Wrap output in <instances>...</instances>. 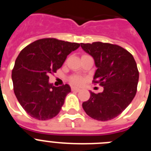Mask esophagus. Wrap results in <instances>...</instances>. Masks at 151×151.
<instances>
[{"label": "esophagus", "instance_id": "obj_1", "mask_svg": "<svg viewBox=\"0 0 151 151\" xmlns=\"http://www.w3.org/2000/svg\"><path fill=\"white\" fill-rule=\"evenodd\" d=\"M80 90H81V89L78 87H72V91H73L78 92V91H80Z\"/></svg>", "mask_w": 151, "mask_h": 151}]
</instances>
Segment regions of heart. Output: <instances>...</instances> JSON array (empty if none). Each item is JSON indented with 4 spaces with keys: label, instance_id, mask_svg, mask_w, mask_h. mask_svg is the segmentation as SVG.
<instances>
[{
    "label": "heart",
    "instance_id": "obj_1",
    "mask_svg": "<svg viewBox=\"0 0 151 151\" xmlns=\"http://www.w3.org/2000/svg\"><path fill=\"white\" fill-rule=\"evenodd\" d=\"M70 82L74 85H80L82 82V78L78 76H74L70 78Z\"/></svg>",
    "mask_w": 151,
    "mask_h": 151
}]
</instances>
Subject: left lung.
Segmentation results:
<instances>
[{
	"instance_id": "8db88e82",
	"label": "left lung",
	"mask_w": 151,
	"mask_h": 151,
	"mask_svg": "<svg viewBox=\"0 0 151 151\" xmlns=\"http://www.w3.org/2000/svg\"><path fill=\"white\" fill-rule=\"evenodd\" d=\"M81 47L94 60L97 70L93 82L104 87L98 94L90 91V98L82 103V107L92 119H113L130 104L136 94L139 73L135 60L128 50L116 45L97 41L81 43Z\"/></svg>"
}]
</instances>
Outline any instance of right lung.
I'll return each mask as SVG.
<instances>
[{
	"instance_id": "add662e5",
	"label": "right lung",
	"mask_w": 151,
	"mask_h": 151,
	"mask_svg": "<svg viewBox=\"0 0 151 151\" xmlns=\"http://www.w3.org/2000/svg\"><path fill=\"white\" fill-rule=\"evenodd\" d=\"M79 47L78 43L42 38L21 50L12 71V80L16 97L29 116L47 120L60 113L71 88L67 84L55 87L49 82V76Z\"/></svg>"
}]
</instances>
